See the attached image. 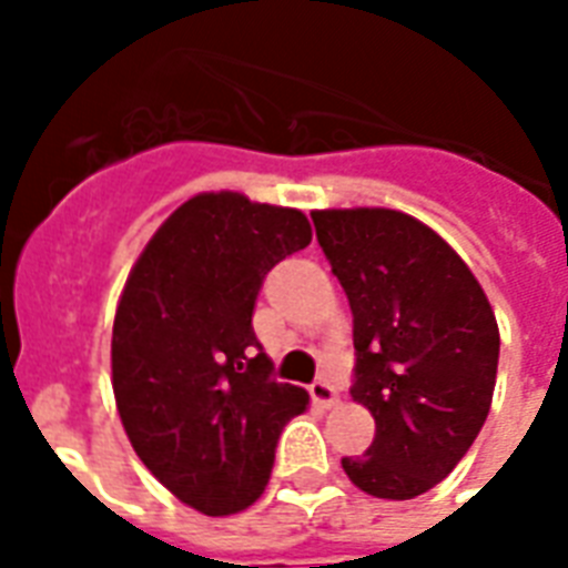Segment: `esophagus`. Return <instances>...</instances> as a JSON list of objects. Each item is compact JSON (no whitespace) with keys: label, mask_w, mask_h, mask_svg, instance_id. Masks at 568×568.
Segmentation results:
<instances>
[{"label":"esophagus","mask_w":568,"mask_h":568,"mask_svg":"<svg viewBox=\"0 0 568 568\" xmlns=\"http://www.w3.org/2000/svg\"><path fill=\"white\" fill-rule=\"evenodd\" d=\"M310 395H312V400H315L318 406H324V409L336 406V400H338L336 388L329 386L327 379H315V383L310 386Z\"/></svg>","instance_id":"1"}]
</instances>
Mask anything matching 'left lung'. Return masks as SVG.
Wrapping results in <instances>:
<instances>
[{"instance_id": "1", "label": "left lung", "mask_w": 568, "mask_h": 568, "mask_svg": "<svg viewBox=\"0 0 568 568\" xmlns=\"http://www.w3.org/2000/svg\"><path fill=\"white\" fill-rule=\"evenodd\" d=\"M315 235L354 312L356 404L374 442L342 468L363 493L406 501L457 468L484 427L498 321L457 250L397 209H321Z\"/></svg>"}]
</instances>
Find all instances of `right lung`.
Wrapping results in <instances>:
<instances>
[{"instance_id": "1", "label": "right lung", "mask_w": 568, "mask_h": 568, "mask_svg": "<svg viewBox=\"0 0 568 568\" xmlns=\"http://www.w3.org/2000/svg\"><path fill=\"white\" fill-rule=\"evenodd\" d=\"M312 241L301 209L205 191L176 209L129 271L111 329V386L155 480L205 516L265 493L276 439L306 388L256 354L253 306L276 262Z\"/></svg>"}]
</instances>
